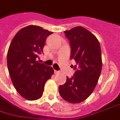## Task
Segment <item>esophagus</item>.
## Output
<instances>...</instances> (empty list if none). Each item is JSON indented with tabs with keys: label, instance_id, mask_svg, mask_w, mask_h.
<instances>
[{
	"label": "esophagus",
	"instance_id": "1",
	"mask_svg": "<svg viewBox=\"0 0 120 120\" xmlns=\"http://www.w3.org/2000/svg\"><path fill=\"white\" fill-rule=\"evenodd\" d=\"M59 72H60L58 71H56V70L55 71V74H58Z\"/></svg>",
	"mask_w": 120,
	"mask_h": 120
}]
</instances>
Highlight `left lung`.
Listing matches in <instances>:
<instances>
[{"mask_svg": "<svg viewBox=\"0 0 120 120\" xmlns=\"http://www.w3.org/2000/svg\"><path fill=\"white\" fill-rule=\"evenodd\" d=\"M64 33L71 48V59L76 61V64L71 65L76 72L59 86V93L65 101L77 104L85 101L97 84L102 66L101 45L96 37L82 26Z\"/></svg>", "mask_w": 120, "mask_h": 120, "instance_id": "8db88e82", "label": "left lung"}]
</instances>
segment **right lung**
<instances>
[{
  "instance_id": "obj_1",
  "label": "right lung",
  "mask_w": 120,
  "mask_h": 120,
  "mask_svg": "<svg viewBox=\"0 0 120 120\" xmlns=\"http://www.w3.org/2000/svg\"><path fill=\"white\" fill-rule=\"evenodd\" d=\"M52 34L41 26L28 25L18 32L8 49L7 62L11 81L19 95L28 101L42 96L44 85L54 73L52 67L37 61L47 37Z\"/></svg>"
}]
</instances>
